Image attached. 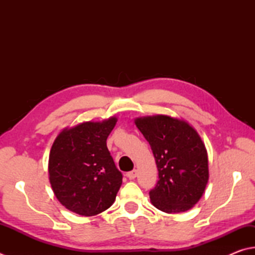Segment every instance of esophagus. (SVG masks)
I'll list each match as a JSON object with an SVG mask.
<instances>
[{"instance_id":"esophagus-1","label":"esophagus","mask_w":255,"mask_h":255,"mask_svg":"<svg viewBox=\"0 0 255 255\" xmlns=\"http://www.w3.org/2000/svg\"><path fill=\"white\" fill-rule=\"evenodd\" d=\"M137 175V171L136 170H133V171H129L127 173V176L128 177L129 180H134Z\"/></svg>"}]
</instances>
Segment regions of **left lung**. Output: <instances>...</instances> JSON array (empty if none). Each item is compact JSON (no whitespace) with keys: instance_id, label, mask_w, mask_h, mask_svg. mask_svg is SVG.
<instances>
[{"instance_id":"left-lung-1","label":"left lung","mask_w":255,"mask_h":255,"mask_svg":"<svg viewBox=\"0 0 255 255\" xmlns=\"http://www.w3.org/2000/svg\"><path fill=\"white\" fill-rule=\"evenodd\" d=\"M135 124L151 145L158 171L157 183L150 191L152 204L165 213L191 209L209 180L208 153L198 132L166 115L136 119Z\"/></svg>"}]
</instances>
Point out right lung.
Masks as SVG:
<instances>
[{
  "mask_svg": "<svg viewBox=\"0 0 255 255\" xmlns=\"http://www.w3.org/2000/svg\"><path fill=\"white\" fill-rule=\"evenodd\" d=\"M115 123L117 118L85 122L62 131L53 143L50 183L56 199L72 212L92 217L114 203L123 177L107 146Z\"/></svg>",
  "mask_w": 255,
  "mask_h": 255,
  "instance_id": "obj_1",
  "label": "right lung"
}]
</instances>
